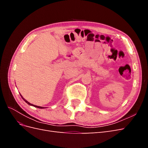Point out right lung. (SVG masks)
Returning <instances> with one entry per match:
<instances>
[{"label": "right lung", "mask_w": 148, "mask_h": 148, "mask_svg": "<svg viewBox=\"0 0 148 148\" xmlns=\"http://www.w3.org/2000/svg\"><path fill=\"white\" fill-rule=\"evenodd\" d=\"M20 96H21V97H22V99H23L26 103H27V104H29V105H30V106H34V107H37V108H39V109H44V107H40V106H35V105H34V104H31V103H29V102H28L27 101H26V99H24V98L23 97V96H22L21 95H20ZM45 108H46V107H45Z\"/></svg>", "instance_id": "obj_1"}]
</instances>
